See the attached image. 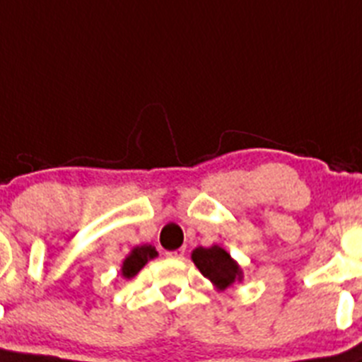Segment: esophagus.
<instances>
[{"label":"esophagus","mask_w":362,"mask_h":362,"mask_svg":"<svg viewBox=\"0 0 362 362\" xmlns=\"http://www.w3.org/2000/svg\"><path fill=\"white\" fill-rule=\"evenodd\" d=\"M184 253H185V250L180 248V250H175V252H165V257L168 259H184Z\"/></svg>","instance_id":"34e87169"}]
</instances>
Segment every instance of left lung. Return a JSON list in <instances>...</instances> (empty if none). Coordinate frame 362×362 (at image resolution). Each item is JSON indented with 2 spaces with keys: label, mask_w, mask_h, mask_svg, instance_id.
<instances>
[{
  "label": "left lung",
  "mask_w": 362,
  "mask_h": 362,
  "mask_svg": "<svg viewBox=\"0 0 362 362\" xmlns=\"http://www.w3.org/2000/svg\"><path fill=\"white\" fill-rule=\"evenodd\" d=\"M191 261L205 279L211 280L216 291H225L234 284L243 282L241 266L223 246L212 245L209 248L198 246L192 250Z\"/></svg>",
  "instance_id": "8db88e82"
}]
</instances>
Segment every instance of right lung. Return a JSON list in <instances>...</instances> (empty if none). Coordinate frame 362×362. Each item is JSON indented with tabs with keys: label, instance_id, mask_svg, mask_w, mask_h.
I'll return each mask as SVG.
<instances>
[{
	"label": "right lung",
	"instance_id": "add662e5",
	"mask_svg": "<svg viewBox=\"0 0 362 362\" xmlns=\"http://www.w3.org/2000/svg\"><path fill=\"white\" fill-rule=\"evenodd\" d=\"M157 255L158 252L151 245L134 246L130 250V253L124 257L123 264H121V275H123V279H134L148 264V261L155 259Z\"/></svg>",
	"mask_w": 362,
	"mask_h": 362
}]
</instances>
